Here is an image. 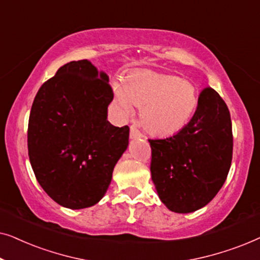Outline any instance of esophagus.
<instances>
[{"instance_id":"obj_1","label":"esophagus","mask_w":260,"mask_h":260,"mask_svg":"<svg viewBox=\"0 0 260 260\" xmlns=\"http://www.w3.org/2000/svg\"><path fill=\"white\" fill-rule=\"evenodd\" d=\"M130 137L131 138H141L142 137V133L137 129L135 125L130 126Z\"/></svg>"}]
</instances>
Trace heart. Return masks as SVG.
Listing matches in <instances>:
<instances>
[{
	"label": "heart",
	"mask_w": 260,
	"mask_h": 260,
	"mask_svg": "<svg viewBox=\"0 0 260 260\" xmlns=\"http://www.w3.org/2000/svg\"><path fill=\"white\" fill-rule=\"evenodd\" d=\"M113 92L123 116L133 112V103L142 106V123L156 136L180 131L198 106L197 88L190 81L150 71L129 74L125 84L113 85Z\"/></svg>",
	"instance_id": "heart-1"
}]
</instances>
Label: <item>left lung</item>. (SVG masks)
<instances>
[{"label": "left lung", "mask_w": 260, "mask_h": 260, "mask_svg": "<svg viewBox=\"0 0 260 260\" xmlns=\"http://www.w3.org/2000/svg\"><path fill=\"white\" fill-rule=\"evenodd\" d=\"M148 141L151 180L172 212L198 211L221 189L232 162V122L226 103L212 87L200 92L193 117L179 133Z\"/></svg>", "instance_id": "8db88e82"}]
</instances>
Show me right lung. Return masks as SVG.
<instances>
[{
    "instance_id": "1",
    "label": "right lung",
    "mask_w": 260,
    "mask_h": 260,
    "mask_svg": "<svg viewBox=\"0 0 260 260\" xmlns=\"http://www.w3.org/2000/svg\"><path fill=\"white\" fill-rule=\"evenodd\" d=\"M109 77L88 60L67 62L35 95L28 122V155L49 198L71 209L104 197L129 144V126H113Z\"/></svg>"
}]
</instances>
